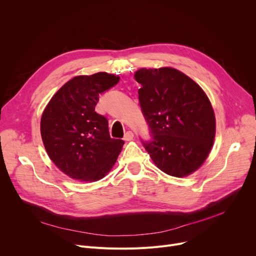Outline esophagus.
<instances>
[{"label":"esophagus","instance_id":"34e87169","mask_svg":"<svg viewBox=\"0 0 256 256\" xmlns=\"http://www.w3.org/2000/svg\"><path fill=\"white\" fill-rule=\"evenodd\" d=\"M124 139L126 141H132V140L134 139V134H132V132H130V130L126 132L124 134Z\"/></svg>","mask_w":256,"mask_h":256}]
</instances>
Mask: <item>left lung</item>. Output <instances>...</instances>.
<instances>
[{"label":"left lung","mask_w":256,"mask_h":256,"mask_svg":"<svg viewBox=\"0 0 256 256\" xmlns=\"http://www.w3.org/2000/svg\"><path fill=\"white\" fill-rule=\"evenodd\" d=\"M152 140L143 142L154 165L184 178L208 156L216 135L212 104L196 82L172 67L141 68L134 74Z\"/></svg>","instance_id":"left-lung-1"}]
</instances>
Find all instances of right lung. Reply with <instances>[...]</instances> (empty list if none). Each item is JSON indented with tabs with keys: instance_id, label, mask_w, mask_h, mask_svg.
I'll use <instances>...</instances> for the list:
<instances>
[{
	"instance_id": "right-lung-1",
	"label": "right lung",
	"mask_w": 256,
	"mask_h": 256,
	"mask_svg": "<svg viewBox=\"0 0 256 256\" xmlns=\"http://www.w3.org/2000/svg\"><path fill=\"white\" fill-rule=\"evenodd\" d=\"M119 78L108 72L76 76L54 94L42 113L40 132L46 154L72 180L104 178L122 150L124 141L112 139L106 118L96 112L100 93Z\"/></svg>"
}]
</instances>
